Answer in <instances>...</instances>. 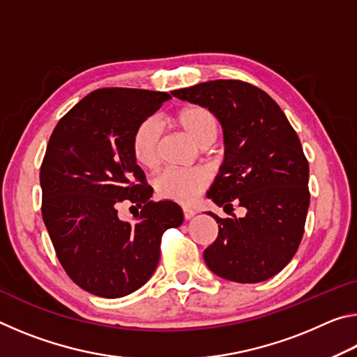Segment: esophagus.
<instances>
[{"label":"esophagus","mask_w":357,"mask_h":357,"mask_svg":"<svg viewBox=\"0 0 357 357\" xmlns=\"http://www.w3.org/2000/svg\"><path fill=\"white\" fill-rule=\"evenodd\" d=\"M183 213H184V219L185 220H190L193 215H195L197 213L193 209H190V208H183Z\"/></svg>","instance_id":"obj_1"}]
</instances>
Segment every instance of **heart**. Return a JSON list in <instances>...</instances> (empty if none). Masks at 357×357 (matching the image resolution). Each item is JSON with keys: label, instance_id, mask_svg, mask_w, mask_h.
<instances>
[{"label": "heart", "instance_id": "obj_1", "mask_svg": "<svg viewBox=\"0 0 357 357\" xmlns=\"http://www.w3.org/2000/svg\"><path fill=\"white\" fill-rule=\"evenodd\" d=\"M174 123L200 146H208L219 134V119L215 113L203 105L184 107L174 114ZM162 138L160 123L155 118L143 119L132 137V151L138 165L154 168L159 164ZM209 173L202 167L167 168L154 179L155 192L162 198L190 204L202 195L209 184Z\"/></svg>", "mask_w": 357, "mask_h": 357}]
</instances>
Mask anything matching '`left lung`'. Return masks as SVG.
Here are the masks:
<instances>
[{
	"label": "left lung",
	"instance_id": "8db88e82",
	"mask_svg": "<svg viewBox=\"0 0 357 357\" xmlns=\"http://www.w3.org/2000/svg\"><path fill=\"white\" fill-rule=\"evenodd\" d=\"M174 98L215 113L225 159L208 198L247 209L222 217L217 239L203 252L222 279L258 283L279 274L301 244L309 211V162L282 108L263 89L241 80H213L176 89Z\"/></svg>",
	"mask_w": 357,
	"mask_h": 357
}]
</instances>
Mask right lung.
<instances>
[{"mask_svg":"<svg viewBox=\"0 0 357 357\" xmlns=\"http://www.w3.org/2000/svg\"><path fill=\"white\" fill-rule=\"evenodd\" d=\"M172 96L102 88L58 121L40 165L42 217L59 263L74 283L100 298H123L157 268L160 241L184 220L153 189L132 151L137 126ZM121 202L142 207L134 222L119 219ZM134 208V206H132Z\"/></svg>","mask_w":357,"mask_h":357,"instance_id":"obj_1","label":"right lung"}]
</instances>
